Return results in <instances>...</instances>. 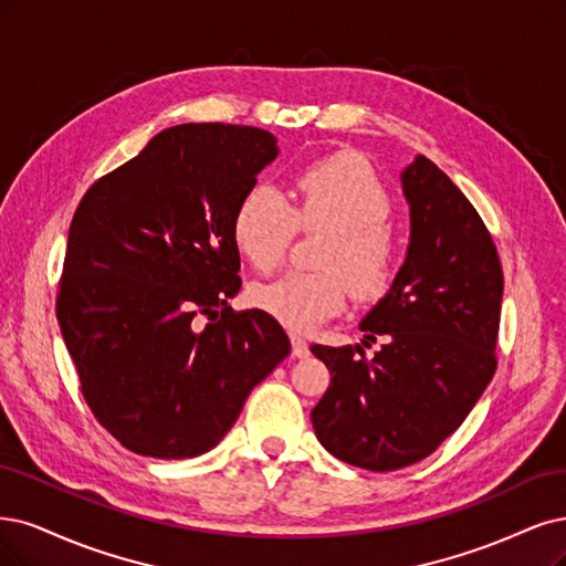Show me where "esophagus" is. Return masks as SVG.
Instances as JSON below:
<instances>
[{"mask_svg":"<svg viewBox=\"0 0 566 566\" xmlns=\"http://www.w3.org/2000/svg\"><path fill=\"white\" fill-rule=\"evenodd\" d=\"M290 342H292V356H295V358H306L308 356V344L300 335H292Z\"/></svg>","mask_w":566,"mask_h":566,"instance_id":"obj_1","label":"esophagus"}]
</instances>
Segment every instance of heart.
Returning <instances> with one entry per match:
<instances>
[{
  "label": "heart",
  "mask_w": 566,
  "mask_h": 566,
  "mask_svg": "<svg viewBox=\"0 0 566 566\" xmlns=\"http://www.w3.org/2000/svg\"><path fill=\"white\" fill-rule=\"evenodd\" d=\"M295 206L269 185L250 187L231 218V239L241 258L269 274L302 231H325L316 271L252 287L250 300L295 333L335 318L348 292L360 302L384 297L396 279L398 241L388 224L391 193L358 154H333L302 168Z\"/></svg>",
  "instance_id": "obj_1"
}]
</instances>
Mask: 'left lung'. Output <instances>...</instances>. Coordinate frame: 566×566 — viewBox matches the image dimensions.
Returning <instances> with one entry per match:
<instances>
[{
    "instance_id": "1",
    "label": "left lung",
    "mask_w": 566,
    "mask_h": 566,
    "mask_svg": "<svg viewBox=\"0 0 566 566\" xmlns=\"http://www.w3.org/2000/svg\"><path fill=\"white\" fill-rule=\"evenodd\" d=\"M407 258L363 318V346L314 344L329 386L311 409L316 438L344 463L398 471L433 454L496 373L503 271L473 203L426 157L402 175ZM363 344L367 346V342Z\"/></svg>"
}]
</instances>
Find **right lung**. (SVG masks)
<instances>
[{"label": "right lung", "mask_w": 566, "mask_h": 566, "mask_svg": "<svg viewBox=\"0 0 566 566\" xmlns=\"http://www.w3.org/2000/svg\"><path fill=\"white\" fill-rule=\"evenodd\" d=\"M276 157L269 130L180 124L74 210L55 316L93 417L135 454L212 450L290 354L276 318L227 304L233 210Z\"/></svg>", "instance_id": "right-lung-1"}]
</instances>
